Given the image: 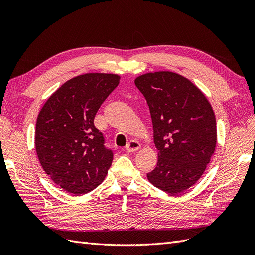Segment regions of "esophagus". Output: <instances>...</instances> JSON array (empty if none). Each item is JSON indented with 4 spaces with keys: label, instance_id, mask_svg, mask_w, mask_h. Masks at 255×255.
Masks as SVG:
<instances>
[{
    "label": "esophagus",
    "instance_id": "1",
    "mask_svg": "<svg viewBox=\"0 0 255 255\" xmlns=\"http://www.w3.org/2000/svg\"><path fill=\"white\" fill-rule=\"evenodd\" d=\"M140 146H141L140 143L138 142L137 140H130V141L127 144L126 150H127V152H135V151H137V150H139Z\"/></svg>",
    "mask_w": 255,
    "mask_h": 255
}]
</instances>
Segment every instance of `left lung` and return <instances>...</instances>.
<instances>
[{"label": "left lung", "mask_w": 255, "mask_h": 255, "mask_svg": "<svg viewBox=\"0 0 255 255\" xmlns=\"http://www.w3.org/2000/svg\"><path fill=\"white\" fill-rule=\"evenodd\" d=\"M152 118L157 165L148 180L168 194L192 186L210 164L217 141L212 106L203 92L184 76L159 71L135 80Z\"/></svg>", "instance_id": "8db88e82"}]
</instances>
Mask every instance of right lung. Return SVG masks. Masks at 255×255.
Listing matches in <instances>:
<instances>
[{
    "label": "right lung",
    "instance_id": "add662e5",
    "mask_svg": "<svg viewBox=\"0 0 255 255\" xmlns=\"http://www.w3.org/2000/svg\"><path fill=\"white\" fill-rule=\"evenodd\" d=\"M120 76L86 73L67 81L38 115L35 145L40 164L52 181L75 196L101 184L114 154L95 127V116Z\"/></svg>",
    "mask_w": 255,
    "mask_h": 255
}]
</instances>
